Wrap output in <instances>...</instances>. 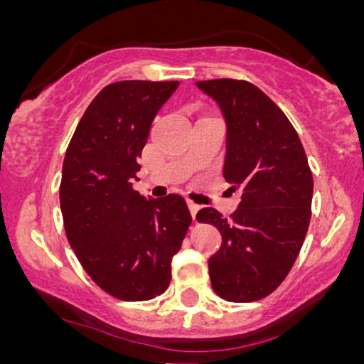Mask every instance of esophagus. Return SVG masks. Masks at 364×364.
Segmentation results:
<instances>
[{
	"label": "esophagus",
	"mask_w": 364,
	"mask_h": 364,
	"mask_svg": "<svg viewBox=\"0 0 364 364\" xmlns=\"http://www.w3.org/2000/svg\"><path fill=\"white\" fill-rule=\"evenodd\" d=\"M188 208H190V214L193 217V220L196 219V214H198L200 210V205H196V203L191 202V200H188Z\"/></svg>",
	"instance_id": "34e87169"
}]
</instances>
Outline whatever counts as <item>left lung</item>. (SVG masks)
<instances>
[{
	"mask_svg": "<svg viewBox=\"0 0 364 364\" xmlns=\"http://www.w3.org/2000/svg\"><path fill=\"white\" fill-rule=\"evenodd\" d=\"M196 87L223 111V174L241 190L231 219L212 207L196 214L223 235L208 258L212 289L225 301H257L277 289L298 258L311 217V171L296 129L258 87L231 78Z\"/></svg>",
	"mask_w": 364,
	"mask_h": 364,
	"instance_id": "obj_1",
	"label": "left lung"
}]
</instances>
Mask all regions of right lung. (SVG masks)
I'll list each match as a JSON object with an SVG mask.
<instances>
[{
	"label": "right lung",
	"instance_id": "add662e5",
	"mask_svg": "<svg viewBox=\"0 0 364 364\" xmlns=\"http://www.w3.org/2000/svg\"><path fill=\"white\" fill-rule=\"evenodd\" d=\"M179 82H116L83 112L63 161L60 203L66 237L101 289L147 301L168 289L171 260L191 215L183 196L133 190L150 127Z\"/></svg>",
	"mask_w": 364,
	"mask_h": 364
}]
</instances>
